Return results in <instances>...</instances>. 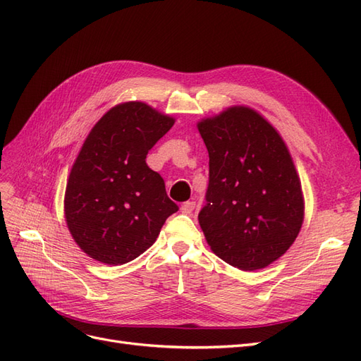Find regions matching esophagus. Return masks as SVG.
Masks as SVG:
<instances>
[{
    "mask_svg": "<svg viewBox=\"0 0 361 361\" xmlns=\"http://www.w3.org/2000/svg\"><path fill=\"white\" fill-rule=\"evenodd\" d=\"M194 209H195V202H185L180 207L182 214H185V215H191L194 212Z\"/></svg>",
    "mask_w": 361,
    "mask_h": 361,
    "instance_id": "1",
    "label": "esophagus"
}]
</instances>
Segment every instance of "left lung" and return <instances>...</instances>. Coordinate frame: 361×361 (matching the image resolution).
Returning <instances> with one entry per match:
<instances>
[{
	"label": "left lung",
	"instance_id": "8db88e82",
	"mask_svg": "<svg viewBox=\"0 0 361 361\" xmlns=\"http://www.w3.org/2000/svg\"><path fill=\"white\" fill-rule=\"evenodd\" d=\"M209 185L199 223L214 253L238 269L267 268L304 221L301 180L277 129L256 110L228 106L202 118Z\"/></svg>",
	"mask_w": 361,
	"mask_h": 361
}]
</instances>
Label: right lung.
Returning <instances> with one entry per match:
<instances>
[{"mask_svg": "<svg viewBox=\"0 0 361 361\" xmlns=\"http://www.w3.org/2000/svg\"><path fill=\"white\" fill-rule=\"evenodd\" d=\"M173 125L169 114L130 101L113 106L92 128L64 192L69 232L87 256L113 267L134 260L179 209L146 164L147 152Z\"/></svg>", "mask_w": 361, "mask_h": 361, "instance_id": "obj_1", "label": "right lung"}]
</instances>
